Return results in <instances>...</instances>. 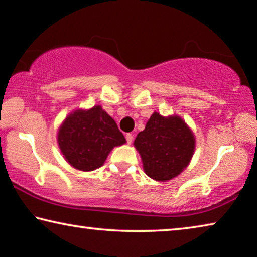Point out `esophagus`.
Returning <instances> with one entry per match:
<instances>
[{"label":"esophagus","instance_id":"obj_1","mask_svg":"<svg viewBox=\"0 0 257 257\" xmlns=\"http://www.w3.org/2000/svg\"><path fill=\"white\" fill-rule=\"evenodd\" d=\"M125 140H127L128 144H132V142L134 140V136L132 135V134H127V135H125Z\"/></svg>","mask_w":257,"mask_h":257}]
</instances>
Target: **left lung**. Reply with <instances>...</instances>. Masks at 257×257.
I'll use <instances>...</instances> for the list:
<instances>
[{
  "instance_id": "1",
  "label": "left lung",
  "mask_w": 257,
  "mask_h": 257,
  "mask_svg": "<svg viewBox=\"0 0 257 257\" xmlns=\"http://www.w3.org/2000/svg\"><path fill=\"white\" fill-rule=\"evenodd\" d=\"M134 147L140 152L145 174L156 181H168L188 166L195 136L180 116L166 117L155 112L136 136Z\"/></svg>"
}]
</instances>
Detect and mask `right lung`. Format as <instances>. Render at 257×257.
I'll list each match as a JSON object with an SVG mask.
<instances>
[{
    "label": "right lung",
    "instance_id": "right-lung-1",
    "mask_svg": "<svg viewBox=\"0 0 257 257\" xmlns=\"http://www.w3.org/2000/svg\"><path fill=\"white\" fill-rule=\"evenodd\" d=\"M57 143L72 167L89 172L102 166L112 149L124 144L125 139L116 122L98 105L69 114L59 128Z\"/></svg>",
    "mask_w": 257,
    "mask_h": 257
}]
</instances>
